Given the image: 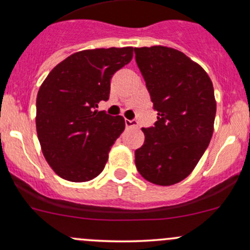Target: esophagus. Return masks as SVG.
I'll return each mask as SVG.
<instances>
[{
	"label": "esophagus",
	"instance_id": "34e87169",
	"mask_svg": "<svg viewBox=\"0 0 250 250\" xmlns=\"http://www.w3.org/2000/svg\"><path fill=\"white\" fill-rule=\"evenodd\" d=\"M125 127L127 128L138 127V122L135 120H127V118H125Z\"/></svg>",
	"mask_w": 250,
	"mask_h": 250
}]
</instances>
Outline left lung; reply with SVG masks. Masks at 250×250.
<instances>
[{
	"instance_id": "obj_1",
	"label": "left lung",
	"mask_w": 250,
	"mask_h": 250,
	"mask_svg": "<svg viewBox=\"0 0 250 250\" xmlns=\"http://www.w3.org/2000/svg\"><path fill=\"white\" fill-rule=\"evenodd\" d=\"M157 121L143 128L145 141L135 151L144 179L169 186L190 175L209 145L216 103L208 74L183 52L163 46L134 48Z\"/></svg>"
}]
</instances>
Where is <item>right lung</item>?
<instances>
[{
  "mask_svg": "<svg viewBox=\"0 0 250 250\" xmlns=\"http://www.w3.org/2000/svg\"><path fill=\"white\" fill-rule=\"evenodd\" d=\"M132 58L133 47L81 50L59 62L40 87L37 137L60 178L83 183L104 169L125 122L95 109L109 99L111 77Z\"/></svg>",
  "mask_w": 250,
  "mask_h": 250,
  "instance_id": "obj_1",
  "label": "right lung"
}]
</instances>
